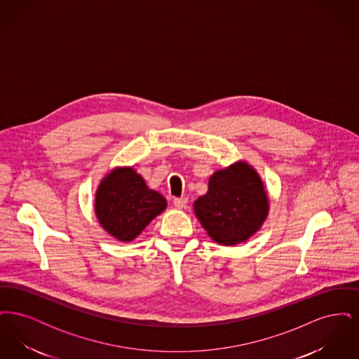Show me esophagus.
<instances>
[{
    "mask_svg": "<svg viewBox=\"0 0 359 359\" xmlns=\"http://www.w3.org/2000/svg\"><path fill=\"white\" fill-rule=\"evenodd\" d=\"M173 205L176 208H184L186 205H187V198H175L173 199Z\"/></svg>",
    "mask_w": 359,
    "mask_h": 359,
    "instance_id": "esophagus-1",
    "label": "esophagus"
}]
</instances>
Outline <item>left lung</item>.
<instances>
[{"label":"left lung","instance_id":"left-lung-1","mask_svg":"<svg viewBox=\"0 0 359 359\" xmlns=\"http://www.w3.org/2000/svg\"><path fill=\"white\" fill-rule=\"evenodd\" d=\"M194 211L211 238L233 246L259 230L268 217L269 199L256 170L238 161L214 172L207 194L195 201Z\"/></svg>","mask_w":359,"mask_h":359}]
</instances>
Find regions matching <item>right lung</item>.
I'll return each mask as SVG.
<instances>
[{"label":"right lung","mask_w":359,"mask_h":359,"mask_svg":"<svg viewBox=\"0 0 359 359\" xmlns=\"http://www.w3.org/2000/svg\"><path fill=\"white\" fill-rule=\"evenodd\" d=\"M167 201L147 186L132 167L109 172L95 194V215L103 229L121 242H130L161 214Z\"/></svg>","instance_id":"right-lung-1"}]
</instances>
